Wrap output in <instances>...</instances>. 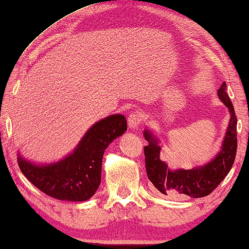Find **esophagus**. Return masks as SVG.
<instances>
[{
  "instance_id": "obj_1",
  "label": "esophagus",
  "mask_w": 249,
  "mask_h": 249,
  "mask_svg": "<svg viewBox=\"0 0 249 249\" xmlns=\"http://www.w3.org/2000/svg\"><path fill=\"white\" fill-rule=\"evenodd\" d=\"M142 121V114L137 111L131 112L128 117V125L130 129H136Z\"/></svg>"
}]
</instances>
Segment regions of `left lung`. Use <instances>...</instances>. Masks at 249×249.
Returning <instances> with one entry per match:
<instances>
[{
	"label": "left lung",
	"mask_w": 249,
	"mask_h": 249,
	"mask_svg": "<svg viewBox=\"0 0 249 249\" xmlns=\"http://www.w3.org/2000/svg\"><path fill=\"white\" fill-rule=\"evenodd\" d=\"M220 100L229 108L231 118L224 138L222 151L209 164L193 170H170L160 159V146L156 139L146 130L144 136L148 146L144 147L145 165L148 179L160 193L171 197L188 196L199 198L210 195L232 168L237 153V115L232 102L226 91V84L217 90Z\"/></svg>",
	"instance_id": "8db88e82"
}]
</instances>
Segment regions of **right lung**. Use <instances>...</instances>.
<instances>
[{"instance_id":"add662e5","label":"right lung","mask_w":249,"mask_h":249,"mask_svg":"<svg viewBox=\"0 0 249 249\" xmlns=\"http://www.w3.org/2000/svg\"><path fill=\"white\" fill-rule=\"evenodd\" d=\"M125 130L127 121L124 115H110L95 124L76 151L62 161L39 166L18 158L19 168L34 186L50 197L84 202L89 199L100 186L104 151Z\"/></svg>"}]
</instances>
